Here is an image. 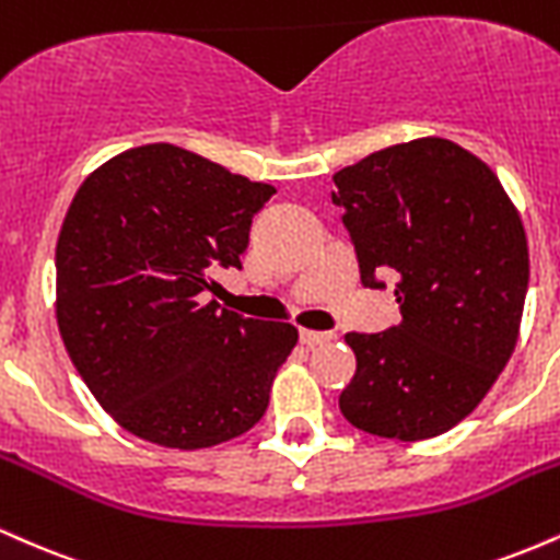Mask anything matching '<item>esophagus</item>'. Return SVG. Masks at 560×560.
I'll use <instances>...</instances> for the list:
<instances>
[{"label":"esophagus","mask_w":560,"mask_h":560,"mask_svg":"<svg viewBox=\"0 0 560 560\" xmlns=\"http://www.w3.org/2000/svg\"><path fill=\"white\" fill-rule=\"evenodd\" d=\"M337 337L334 331H313V329H300V342L307 347H320V345H329L331 339Z\"/></svg>","instance_id":"34e87169"}]
</instances>
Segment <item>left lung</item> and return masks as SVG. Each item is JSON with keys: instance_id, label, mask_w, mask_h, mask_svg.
I'll return each instance as SVG.
<instances>
[{"instance_id": "1", "label": "left lung", "mask_w": 560, "mask_h": 560, "mask_svg": "<svg viewBox=\"0 0 560 560\" xmlns=\"http://www.w3.org/2000/svg\"><path fill=\"white\" fill-rule=\"evenodd\" d=\"M334 184L361 284L395 279L402 316L387 331L345 334L355 376L339 410L389 440L445 434L485 400L516 347L529 284L516 205L490 165L440 137L378 150Z\"/></svg>"}]
</instances>
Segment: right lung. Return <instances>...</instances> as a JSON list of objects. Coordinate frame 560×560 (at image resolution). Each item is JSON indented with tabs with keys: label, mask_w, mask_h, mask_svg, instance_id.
Wrapping results in <instances>:
<instances>
[{
	"label": "right lung",
	"mask_w": 560,
	"mask_h": 560,
	"mask_svg": "<svg viewBox=\"0 0 560 560\" xmlns=\"http://www.w3.org/2000/svg\"><path fill=\"white\" fill-rule=\"evenodd\" d=\"M276 195L176 144L120 152L86 176L57 236V326L96 402L126 432L202 450L253 429L298 345L284 320L215 300Z\"/></svg>",
	"instance_id": "right-lung-1"
}]
</instances>
